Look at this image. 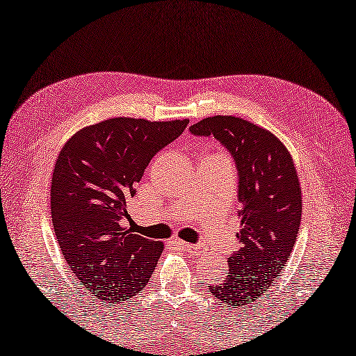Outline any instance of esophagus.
Segmentation results:
<instances>
[{
	"label": "esophagus",
	"mask_w": 356,
	"mask_h": 356,
	"mask_svg": "<svg viewBox=\"0 0 356 356\" xmlns=\"http://www.w3.org/2000/svg\"><path fill=\"white\" fill-rule=\"evenodd\" d=\"M173 244L177 245L179 250H184V252H198V250H200V245L188 244V242H183V241H179V239H175Z\"/></svg>",
	"instance_id": "1"
}]
</instances>
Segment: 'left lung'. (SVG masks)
Masks as SVG:
<instances>
[{"mask_svg": "<svg viewBox=\"0 0 356 356\" xmlns=\"http://www.w3.org/2000/svg\"><path fill=\"white\" fill-rule=\"evenodd\" d=\"M189 131L219 140L238 168L241 248L228 258L225 280L209 292L222 305L245 307L270 288L296 245L302 189L294 161L270 131L239 117H207Z\"/></svg>", "mask_w": 356, "mask_h": 356, "instance_id": "obj_1", "label": "left lung"}]
</instances>
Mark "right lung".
Segmentation results:
<instances>
[{
	"label": "right lung",
	"mask_w": 356,
	"mask_h": 356,
	"mask_svg": "<svg viewBox=\"0 0 356 356\" xmlns=\"http://www.w3.org/2000/svg\"><path fill=\"white\" fill-rule=\"evenodd\" d=\"M188 123L109 118L78 131L56 161V239L78 282L109 307L145 288L158 264L164 245L124 228L127 203L148 162Z\"/></svg>",
	"instance_id": "right-lung-1"
}]
</instances>
